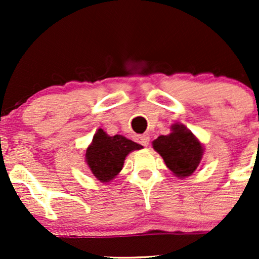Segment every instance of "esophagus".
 Masks as SVG:
<instances>
[{
  "instance_id": "obj_1",
  "label": "esophagus",
  "mask_w": 259,
  "mask_h": 259,
  "mask_svg": "<svg viewBox=\"0 0 259 259\" xmlns=\"http://www.w3.org/2000/svg\"><path fill=\"white\" fill-rule=\"evenodd\" d=\"M136 140H138L139 144H141L142 146H147V145L150 144V136L146 135V134H144V135H139L138 138H136Z\"/></svg>"
}]
</instances>
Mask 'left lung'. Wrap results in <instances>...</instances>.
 Wrapping results in <instances>:
<instances>
[{
  "instance_id": "8db88e82",
  "label": "left lung",
  "mask_w": 259,
  "mask_h": 259,
  "mask_svg": "<svg viewBox=\"0 0 259 259\" xmlns=\"http://www.w3.org/2000/svg\"><path fill=\"white\" fill-rule=\"evenodd\" d=\"M171 130L169 135H160L154 140L153 148L177 177H189L200 164L203 147L184 125L174 124Z\"/></svg>"
}]
</instances>
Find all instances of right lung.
I'll use <instances>...</instances> for the list:
<instances>
[{
    "instance_id": "obj_1",
    "label": "right lung",
    "mask_w": 259,
    "mask_h": 259,
    "mask_svg": "<svg viewBox=\"0 0 259 259\" xmlns=\"http://www.w3.org/2000/svg\"><path fill=\"white\" fill-rule=\"evenodd\" d=\"M141 145L121 135L108 136L102 129L97 130L92 144L86 150V162L92 174L102 183H108L121 170L124 159Z\"/></svg>"
}]
</instances>
